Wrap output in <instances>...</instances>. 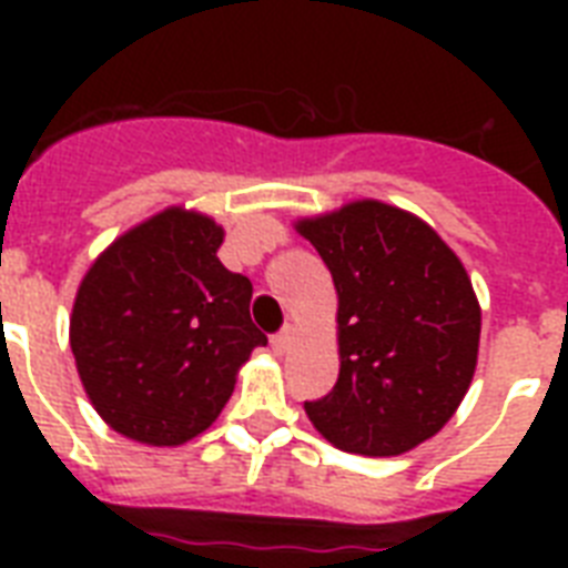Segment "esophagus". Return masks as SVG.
Segmentation results:
<instances>
[{
    "label": "esophagus",
    "mask_w": 568,
    "mask_h": 568,
    "mask_svg": "<svg viewBox=\"0 0 568 568\" xmlns=\"http://www.w3.org/2000/svg\"><path fill=\"white\" fill-rule=\"evenodd\" d=\"M292 329L285 327V329H280V333H276V336H271V347H274V354H285V351H288V347H292Z\"/></svg>",
    "instance_id": "34e87169"
}]
</instances>
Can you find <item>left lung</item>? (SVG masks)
<instances>
[{
	"label": "left lung",
	"instance_id": "obj_1",
	"mask_svg": "<svg viewBox=\"0 0 568 568\" xmlns=\"http://www.w3.org/2000/svg\"><path fill=\"white\" fill-rule=\"evenodd\" d=\"M338 292L336 386L306 400L336 448L392 457L430 439L466 395L480 306L445 241L395 205L363 200L301 221Z\"/></svg>",
	"mask_w": 568,
	"mask_h": 568
}]
</instances>
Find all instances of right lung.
<instances>
[{
	"label": "right lung",
	"instance_id": "1",
	"mask_svg": "<svg viewBox=\"0 0 568 568\" xmlns=\"http://www.w3.org/2000/svg\"><path fill=\"white\" fill-rule=\"evenodd\" d=\"M223 230L155 214L102 253L75 294L70 347L97 413L129 439L182 445L221 415L235 374L267 336L253 283L221 265Z\"/></svg>",
	"mask_w": 568,
	"mask_h": 568
}]
</instances>
